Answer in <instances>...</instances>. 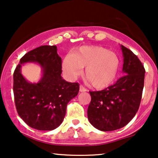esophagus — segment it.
Listing matches in <instances>:
<instances>
[{
  "label": "esophagus",
  "instance_id": "1",
  "mask_svg": "<svg viewBox=\"0 0 158 158\" xmlns=\"http://www.w3.org/2000/svg\"><path fill=\"white\" fill-rule=\"evenodd\" d=\"M86 89L85 87H84L82 85H80L79 86V92H86Z\"/></svg>",
  "mask_w": 158,
  "mask_h": 158
}]
</instances>
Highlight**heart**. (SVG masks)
<instances>
[{"instance_id":"heart-1","label":"heart","mask_w":158,"mask_h":158,"mask_svg":"<svg viewBox=\"0 0 158 158\" xmlns=\"http://www.w3.org/2000/svg\"><path fill=\"white\" fill-rule=\"evenodd\" d=\"M120 61L115 53L101 46H83L66 55L62 63L64 76L75 79L84 67V76L97 89L104 88L114 81Z\"/></svg>"}]
</instances>
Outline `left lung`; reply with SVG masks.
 Masks as SVG:
<instances>
[{
  "instance_id": "obj_1",
  "label": "left lung",
  "mask_w": 158,
  "mask_h": 158,
  "mask_svg": "<svg viewBox=\"0 0 158 158\" xmlns=\"http://www.w3.org/2000/svg\"><path fill=\"white\" fill-rule=\"evenodd\" d=\"M124 76L105 89L89 92V123L101 131H113L127 125L138 110L143 94L145 68L132 51L121 45Z\"/></svg>"
}]
</instances>
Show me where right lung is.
<instances>
[{"label": "right lung", "mask_w": 158, "mask_h": 158, "mask_svg": "<svg viewBox=\"0 0 158 158\" xmlns=\"http://www.w3.org/2000/svg\"><path fill=\"white\" fill-rule=\"evenodd\" d=\"M34 62L42 69L38 83H31L21 74L24 63ZM61 59L56 46H41L20 60L13 73L15 107L21 118L38 130H53L64 120L66 106L78 94L79 84L67 82L61 76Z\"/></svg>", "instance_id": "obj_1"}]
</instances>
